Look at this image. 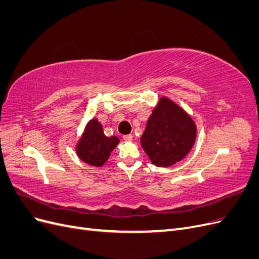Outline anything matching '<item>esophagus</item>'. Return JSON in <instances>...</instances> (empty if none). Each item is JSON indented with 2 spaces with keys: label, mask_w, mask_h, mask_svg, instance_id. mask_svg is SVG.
<instances>
[{
  "label": "esophagus",
  "mask_w": 259,
  "mask_h": 259,
  "mask_svg": "<svg viewBox=\"0 0 259 259\" xmlns=\"http://www.w3.org/2000/svg\"><path fill=\"white\" fill-rule=\"evenodd\" d=\"M132 138H133L132 134H127V135H124L123 136V139L126 140V142H128V140H132Z\"/></svg>",
  "instance_id": "esophagus-1"
}]
</instances>
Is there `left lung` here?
<instances>
[{
  "instance_id": "left-lung-1",
  "label": "left lung",
  "mask_w": 259,
  "mask_h": 259,
  "mask_svg": "<svg viewBox=\"0 0 259 259\" xmlns=\"http://www.w3.org/2000/svg\"><path fill=\"white\" fill-rule=\"evenodd\" d=\"M197 127L191 117L168 98L159 100L140 139L156 166L167 167L183 160L192 148Z\"/></svg>"
}]
</instances>
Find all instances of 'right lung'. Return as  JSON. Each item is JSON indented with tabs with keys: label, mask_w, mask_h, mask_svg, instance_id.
Segmentation results:
<instances>
[{
	"label": "right lung",
	"mask_w": 259,
	"mask_h": 259,
	"mask_svg": "<svg viewBox=\"0 0 259 259\" xmlns=\"http://www.w3.org/2000/svg\"><path fill=\"white\" fill-rule=\"evenodd\" d=\"M119 138L107 137L97 119L86 125L85 131L76 146V153L85 163L93 166H101L108 160L110 152L119 144Z\"/></svg>",
	"instance_id": "right-lung-1"
}]
</instances>
